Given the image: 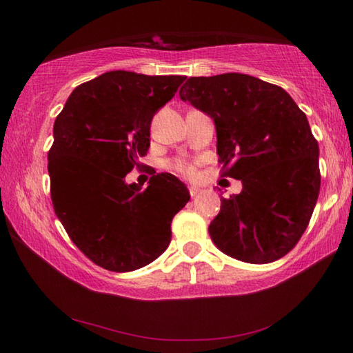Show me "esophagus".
I'll use <instances>...</instances> for the list:
<instances>
[{"instance_id": "esophagus-1", "label": "esophagus", "mask_w": 353, "mask_h": 353, "mask_svg": "<svg viewBox=\"0 0 353 353\" xmlns=\"http://www.w3.org/2000/svg\"><path fill=\"white\" fill-rule=\"evenodd\" d=\"M201 192V190L197 186H190V194H191V197H196L197 194H199Z\"/></svg>"}]
</instances>
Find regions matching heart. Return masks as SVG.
Returning a JSON list of instances; mask_svg holds the SVG:
<instances>
[{
	"instance_id": "obj_1",
	"label": "heart",
	"mask_w": 353,
	"mask_h": 353,
	"mask_svg": "<svg viewBox=\"0 0 353 353\" xmlns=\"http://www.w3.org/2000/svg\"><path fill=\"white\" fill-rule=\"evenodd\" d=\"M172 167L175 168L176 172H180L181 175H185V176H191L192 173H194V168H192L191 163H188L186 161H181V159H178V161L173 162Z\"/></svg>"
}]
</instances>
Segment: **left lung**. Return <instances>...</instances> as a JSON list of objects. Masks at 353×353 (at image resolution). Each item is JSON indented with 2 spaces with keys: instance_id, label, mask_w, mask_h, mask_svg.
Segmentation results:
<instances>
[{
  "instance_id": "obj_1",
  "label": "left lung",
  "mask_w": 353,
  "mask_h": 353,
  "mask_svg": "<svg viewBox=\"0 0 353 353\" xmlns=\"http://www.w3.org/2000/svg\"><path fill=\"white\" fill-rule=\"evenodd\" d=\"M180 98L214 120L223 175L243 183L210 221L214 244L241 262L281 259L320 192V149L307 115L281 86L245 74L191 77Z\"/></svg>"
}]
</instances>
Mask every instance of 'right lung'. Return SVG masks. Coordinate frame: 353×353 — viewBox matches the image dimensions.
Returning a JSON list of instances; mask_svg holds the SVG:
<instances>
[{
	"label": "right lung",
	"instance_id": "add662e5",
	"mask_svg": "<svg viewBox=\"0 0 353 353\" xmlns=\"http://www.w3.org/2000/svg\"><path fill=\"white\" fill-rule=\"evenodd\" d=\"M181 75L110 70L77 86L56 117L48 154L54 212L74 244L110 272H133L165 252L185 183L157 173L148 188L125 176L151 146V120Z\"/></svg>",
	"mask_w": 353,
	"mask_h": 353
}]
</instances>
